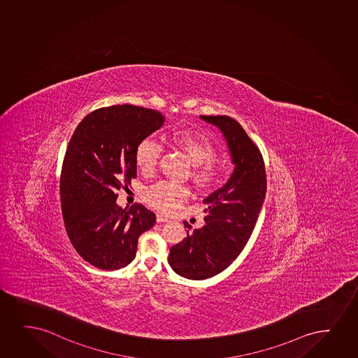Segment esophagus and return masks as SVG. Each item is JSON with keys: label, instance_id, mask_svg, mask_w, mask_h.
<instances>
[{"label": "esophagus", "instance_id": "1", "mask_svg": "<svg viewBox=\"0 0 358 358\" xmlns=\"http://www.w3.org/2000/svg\"><path fill=\"white\" fill-rule=\"evenodd\" d=\"M156 222H169V219L167 217H164L162 214H157L156 215Z\"/></svg>", "mask_w": 358, "mask_h": 358}]
</instances>
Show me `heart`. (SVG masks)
I'll list each match as a JSON object with an SVG mask.
<instances>
[{
  "label": "heart",
  "mask_w": 358,
  "mask_h": 358,
  "mask_svg": "<svg viewBox=\"0 0 358 358\" xmlns=\"http://www.w3.org/2000/svg\"><path fill=\"white\" fill-rule=\"evenodd\" d=\"M172 144L185 155L187 162L192 166L191 179L199 189H208L217 181L219 174L210 164L217 159V150L208 139L191 129L174 131L171 136ZM161 146L152 139L141 141L136 149V163L145 174L154 172L159 156ZM186 197V190L181 186L169 182H157L145 190L144 199L148 203L164 213L177 210Z\"/></svg>",
  "instance_id": "obj_1"
}]
</instances>
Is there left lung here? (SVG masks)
Returning a JSON list of instances; mask_svg holds the SVG:
<instances>
[{
    "instance_id": "left-lung-1",
    "label": "left lung",
    "mask_w": 358,
    "mask_h": 358,
    "mask_svg": "<svg viewBox=\"0 0 358 358\" xmlns=\"http://www.w3.org/2000/svg\"><path fill=\"white\" fill-rule=\"evenodd\" d=\"M219 128L227 141L234 171L220 189L204 199L206 225L169 250L174 272L206 280L230 266L253 232L266 195L263 156L240 123L229 116H199Z\"/></svg>"
}]
</instances>
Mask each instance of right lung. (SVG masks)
<instances>
[{"instance_id": "1", "label": "right lung", "mask_w": 358, "mask_h": 358, "mask_svg": "<svg viewBox=\"0 0 358 358\" xmlns=\"http://www.w3.org/2000/svg\"><path fill=\"white\" fill-rule=\"evenodd\" d=\"M164 121L156 110L115 105L87 115L70 139L60 177L64 224L73 248L93 266H127L139 236L155 225L143 204L120 207L116 191L131 185L136 146Z\"/></svg>"}]
</instances>
